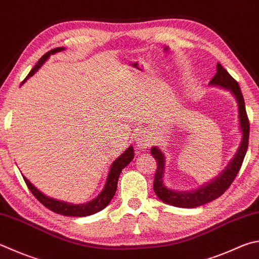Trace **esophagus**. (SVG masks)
Listing matches in <instances>:
<instances>
[{
  "label": "esophagus",
  "instance_id": "obj_1",
  "mask_svg": "<svg viewBox=\"0 0 259 259\" xmlns=\"http://www.w3.org/2000/svg\"><path fill=\"white\" fill-rule=\"evenodd\" d=\"M136 145L140 150H144L146 148H149L155 142V137L152 135V133L148 130H142L139 131L136 136Z\"/></svg>",
  "mask_w": 259,
  "mask_h": 259
}]
</instances>
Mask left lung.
I'll return each mask as SVG.
<instances>
[{
    "mask_svg": "<svg viewBox=\"0 0 259 259\" xmlns=\"http://www.w3.org/2000/svg\"><path fill=\"white\" fill-rule=\"evenodd\" d=\"M216 73L209 81L210 86H219L232 94L238 103L239 110V124H240L242 138L237 154L229 165L225 167V170L220 173L218 178L208 182L207 185L201 186L199 189L191 190V191H177L167 188L163 182L164 168H165V156L161 152V149L157 147H152V155L156 159L157 170L155 173L154 179V191L156 196L165 204L176 206V207L183 208H195L198 206L205 205L209 201L219 198L222 196L228 188L231 186L234 179H236L239 170L242 165L244 155L248 149L249 142V120L246 112V106H244V100L241 93V89L239 87V83L230 76V73L225 70L222 65L218 63L216 65Z\"/></svg>",
    "mask_w": 259,
    "mask_h": 259,
    "instance_id": "8db88e82",
    "label": "left lung"
}]
</instances>
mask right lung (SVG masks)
<instances>
[{"label": "right lung", "instance_id": "obj_1", "mask_svg": "<svg viewBox=\"0 0 259 259\" xmlns=\"http://www.w3.org/2000/svg\"><path fill=\"white\" fill-rule=\"evenodd\" d=\"M63 50H64L63 48H56L54 50H51L50 52H48V53L41 56L38 62H37V64L31 69L29 74L26 77L25 80L21 82V84L25 82L28 78L34 76L35 72L41 67V65L44 64V62L50 58L51 54H55V53H58V52H61ZM134 156H135L134 147L133 146H130V147L121 155V156L117 157L115 161L112 163V165L110 167V172H109V175H107L104 189L102 190L101 194L98 195L95 199L88 201V203H86V204H77L76 205V204L67 203V201L51 198V197H48L46 195H44L43 192L37 189V188L32 185V183L28 180L26 177H23V180H25L27 187L29 188L31 194L34 195L36 198L45 206V207H48L50 210L54 211V213H58V214L64 215V216H74V218L88 216V215L95 214V213H97V211L102 210L103 208H105L106 206L110 204L111 199L113 198V196L115 195L116 187H117V180H119L120 173L131 161H133Z\"/></svg>", "mask_w": 259, "mask_h": 259}]
</instances>
